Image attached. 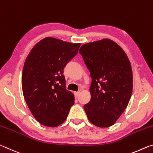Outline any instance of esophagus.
Here are the masks:
<instances>
[{
    "mask_svg": "<svg viewBox=\"0 0 153 153\" xmlns=\"http://www.w3.org/2000/svg\"><path fill=\"white\" fill-rule=\"evenodd\" d=\"M74 96L77 97L79 96V95L80 94V92L79 91H75V92H74Z\"/></svg>",
    "mask_w": 153,
    "mask_h": 153,
    "instance_id": "obj_1",
    "label": "esophagus"
}]
</instances>
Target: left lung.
<instances>
[{"label": "left lung", "mask_w": 153, "mask_h": 153, "mask_svg": "<svg viewBox=\"0 0 153 153\" xmlns=\"http://www.w3.org/2000/svg\"><path fill=\"white\" fill-rule=\"evenodd\" d=\"M90 72L91 100L84 110L89 121L99 127L112 126L131 98L133 76L126 53L110 39L85 44L79 49Z\"/></svg>", "instance_id": "obj_1"}]
</instances>
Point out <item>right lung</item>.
<instances>
[{"mask_svg":"<svg viewBox=\"0 0 153 153\" xmlns=\"http://www.w3.org/2000/svg\"><path fill=\"white\" fill-rule=\"evenodd\" d=\"M80 46L47 37L35 45L26 57L22 77L24 97L34 118L45 126L64 123L74 104L63 73Z\"/></svg>","mask_w":153,"mask_h":153,"instance_id":"add662e5","label":"right lung"}]
</instances>
